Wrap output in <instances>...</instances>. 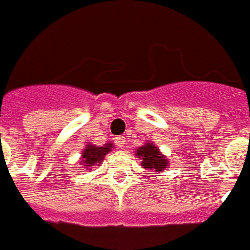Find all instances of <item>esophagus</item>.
<instances>
[{
    "label": "esophagus",
    "instance_id": "esophagus-1",
    "mask_svg": "<svg viewBox=\"0 0 250 250\" xmlns=\"http://www.w3.org/2000/svg\"><path fill=\"white\" fill-rule=\"evenodd\" d=\"M115 144H117L118 148L123 149V148L125 146V139L123 138V136H121V138H117V139H115Z\"/></svg>",
    "mask_w": 250,
    "mask_h": 250
}]
</instances>
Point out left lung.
Wrapping results in <instances>:
<instances>
[{
	"label": "left lung",
	"mask_w": 250,
	"mask_h": 250,
	"mask_svg": "<svg viewBox=\"0 0 250 250\" xmlns=\"http://www.w3.org/2000/svg\"><path fill=\"white\" fill-rule=\"evenodd\" d=\"M136 159L142 160L140 167L148 169L153 173H161L170 165V161L167 159V156L161 153V150L155 146L153 143H146L144 146H139L135 149Z\"/></svg>",
	"instance_id": "left-lung-1"
}]
</instances>
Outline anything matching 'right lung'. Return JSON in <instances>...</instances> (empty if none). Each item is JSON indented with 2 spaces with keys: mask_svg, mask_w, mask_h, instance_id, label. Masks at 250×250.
I'll list each match as a JSON object with an SVG mask.
<instances>
[{
  "mask_svg": "<svg viewBox=\"0 0 250 250\" xmlns=\"http://www.w3.org/2000/svg\"><path fill=\"white\" fill-rule=\"evenodd\" d=\"M111 148H114L112 143H106L104 146H95V144L89 143L81 152L80 167L90 170L91 167H100L101 163L104 161V156L107 155L108 152H111Z\"/></svg>",
  "mask_w": 250,
  "mask_h": 250,
  "instance_id": "add662e5",
  "label": "right lung"
}]
</instances>
